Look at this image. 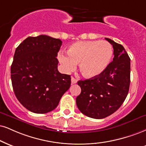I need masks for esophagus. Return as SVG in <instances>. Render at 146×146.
<instances>
[{"label": "esophagus", "instance_id": "esophagus-1", "mask_svg": "<svg viewBox=\"0 0 146 146\" xmlns=\"http://www.w3.org/2000/svg\"><path fill=\"white\" fill-rule=\"evenodd\" d=\"M71 82H72V84H76V82H77V80L74 78V77L72 76V78H71Z\"/></svg>", "mask_w": 146, "mask_h": 146}]
</instances>
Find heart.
Returning <instances> with one entry per match:
<instances>
[{
	"mask_svg": "<svg viewBox=\"0 0 146 146\" xmlns=\"http://www.w3.org/2000/svg\"><path fill=\"white\" fill-rule=\"evenodd\" d=\"M112 57L113 48L109 42L89 40L73 43L69 46L68 55L59 53L58 59L65 71H72L79 64L82 76L93 78L106 71Z\"/></svg>",
	"mask_w": 146,
	"mask_h": 146,
	"instance_id": "obj_1",
	"label": "heart"
}]
</instances>
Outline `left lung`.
I'll return each mask as SVG.
<instances>
[{
	"label": "left lung",
	"mask_w": 146,
	"mask_h": 146,
	"mask_svg": "<svg viewBox=\"0 0 146 146\" xmlns=\"http://www.w3.org/2000/svg\"><path fill=\"white\" fill-rule=\"evenodd\" d=\"M112 45L114 57L104 73L95 78L79 80L81 93L76 98L82 114L102 119L114 113L123 104L130 85V57L123 45L106 38Z\"/></svg>",
	"instance_id": "left-lung-1"
}]
</instances>
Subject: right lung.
<instances>
[{"mask_svg":"<svg viewBox=\"0 0 146 146\" xmlns=\"http://www.w3.org/2000/svg\"><path fill=\"white\" fill-rule=\"evenodd\" d=\"M62 42L46 35L30 36L16 48L11 78L16 98L34 113L53 110L71 84L70 75L57 70Z\"/></svg>","mask_w":146,"mask_h":146,"instance_id":"1","label":"right lung"}]
</instances>
